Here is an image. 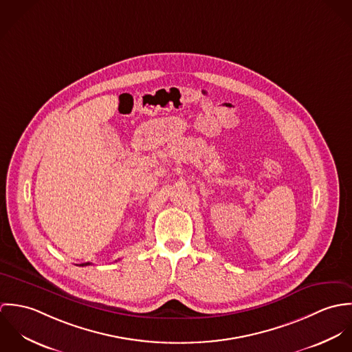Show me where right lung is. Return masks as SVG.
Wrapping results in <instances>:
<instances>
[{"label":"right lung","mask_w":352,"mask_h":352,"mask_svg":"<svg viewBox=\"0 0 352 352\" xmlns=\"http://www.w3.org/2000/svg\"><path fill=\"white\" fill-rule=\"evenodd\" d=\"M89 264H91V263H82V264H80V265H82V267H84V265H89Z\"/></svg>","instance_id":"add662e5"}]
</instances>
